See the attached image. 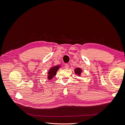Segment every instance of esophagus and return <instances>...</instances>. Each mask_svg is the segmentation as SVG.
Instances as JSON below:
<instances>
[{
	"label": "esophagus",
	"instance_id": "1",
	"mask_svg": "<svg viewBox=\"0 0 125 125\" xmlns=\"http://www.w3.org/2000/svg\"><path fill=\"white\" fill-rule=\"evenodd\" d=\"M69 64H65V65H64V68H66V69H69Z\"/></svg>",
	"mask_w": 125,
	"mask_h": 125
}]
</instances>
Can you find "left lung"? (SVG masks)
<instances>
[{"label": "left lung", "mask_w": 125, "mask_h": 125, "mask_svg": "<svg viewBox=\"0 0 125 125\" xmlns=\"http://www.w3.org/2000/svg\"><path fill=\"white\" fill-rule=\"evenodd\" d=\"M75 72L76 74H78V75H80L81 72V70L80 68H77L75 70Z\"/></svg>", "instance_id": "1"}]
</instances>
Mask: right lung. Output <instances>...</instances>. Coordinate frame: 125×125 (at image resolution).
Listing matches in <instances>:
<instances>
[{"label":"right lung","mask_w":125,"mask_h":125,"mask_svg":"<svg viewBox=\"0 0 125 125\" xmlns=\"http://www.w3.org/2000/svg\"><path fill=\"white\" fill-rule=\"evenodd\" d=\"M59 66H56L53 67H52L51 69H50L48 72V78L49 79H51L53 78V77L54 75H55L56 73L57 72V71L59 69Z\"/></svg>","instance_id":"right-lung-1"}]
</instances>
